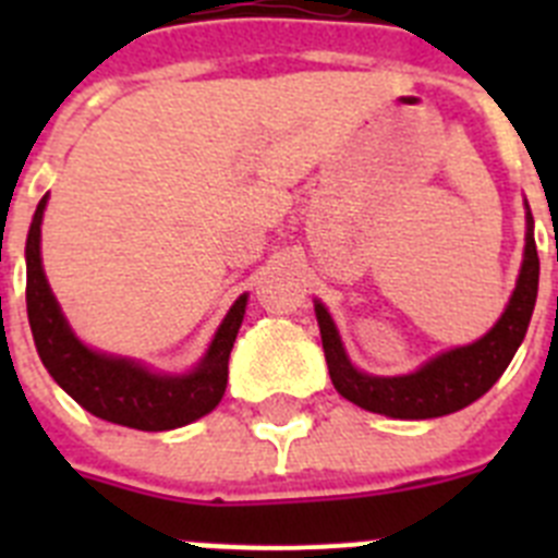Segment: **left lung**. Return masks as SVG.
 Listing matches in <instances>:
<instances>
[{"label": "left lung", "instance_id": "obj_1", "mask_svg": "<svg viewBox=\"0 0 558 558\" xmlns=\"http://www.w3.org/2000/svg\"><path fill=\"white\" fill-rule=\"evenodd\" d=\"M536 290H539V256H536L534 218L525 201V254H522L517 288L495 327L475 343L438 352L411 374L377 377L360 372L349 360L332 315L322 302H315V318L322 329L324 357L335 391L363 411L391 418H436L472 405L509 368L511 357L529 332Z\"/></svg>", "mask_w": 558, "mask_h": 558}]
</instances>
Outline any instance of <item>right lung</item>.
<instances>
[{"label":"right lung","mask_w":558,"mask_h":558,"mask_svg":"<svg viewBox=\"0 0 558 558\" xmlns=\"http://www.w3.org/2000/svg\"><path fill=\"white\" fill-rule=\"evenodd\" d=\"M47 198L38 201L24 248L27 318L44 368L88 413L133 430H175L215 411L229 383V354L243 324L248 293L231 304L201 363L186 374H161L142 366L140 360L97 352L72 332L44 276L41 220Z\"/></svg>","instance_id":"1"}]
</instances>
